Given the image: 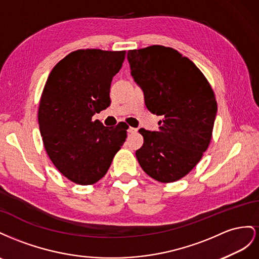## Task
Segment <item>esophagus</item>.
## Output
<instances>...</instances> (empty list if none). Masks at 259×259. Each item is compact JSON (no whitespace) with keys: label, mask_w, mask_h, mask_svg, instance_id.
Masks as SVG:
<instances>
[{"label":"esophagus","mask_w":259,"mask_h":259,"mask_svg":"<svg viewBox=\"0 0 259 259\" xmlns=\"http://www.w3.org/2000/svg\"><path fill=\"white\" fill-rule=\"evenodd\" d=\"M128 132H129V134H137V132H138V129H136V128H132V127H129Z\"/></svg>","instance_id":"obj_1"}]
</instances>
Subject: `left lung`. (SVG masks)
Returning a JSON list of instances; mask_svg holds the SVG:
<instances>
[{"instance_id": "left-lung-1", "label": "left lung", "mask_w": 259, "mask_h": 259, "mask_svg": "<svg viewBox=\"0 0 259 259\" xmlns=\"http://www.w3.org/2000/svg\"><path fill=\"white\" fill-rule=\"evenodd\" d=\"M131 76L144 92L146 108L161 116L158 131L139 130L140 166L162 183L187 176L210 143L217 102L195 64L178 51L152 46L128 51Z\"/></svg>"}]
</instances>
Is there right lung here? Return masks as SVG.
I'll list each match as a JSON object with an SVG mask.
<instances>
[{
  "label": "right lung",
  "instance_id": "right-lung-1",
  "mask_svg": "<svg viewBox=\"0 0 259 259\" xmlns=\"http://www.w3.org/2000/svg\"><path fill=\"white\" fill-rule=\"evenodd\" d=\"M125 51L77 50L50 72L41 95L38 120L44 147L62 175L81 186L104 177L127 138L124 122L115 128L92 120L110 104L113 77Z\"/></svg>",
  "mask_w": 259,
  "mask_h": 259
}]
</instances>
